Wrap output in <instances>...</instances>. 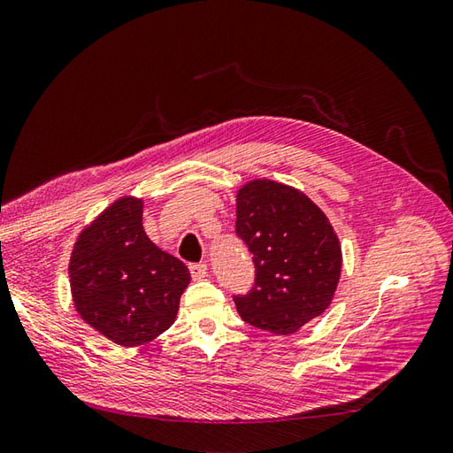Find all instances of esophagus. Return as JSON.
Listing matches in <instances>:
<instances>
[{
  "mask_svg": "<svg viewBox=\"0 0 453 453\" xmlns=\"http://www.w3.org/2000/svg\"><path fill=\"white\" fill-rule=\"evenodd\" d=\"M190 275L194 281H202L208 275V265L205 263H194V265H190Z\"/></svg>",
  "mask_w": 453,
  "mask_h": 453,
  "instance_id": "34e87169",
  "label": "esophagus"
}]
</instances>
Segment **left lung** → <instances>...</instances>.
<instances>
[{
	"mask_svg": "<svg viewBox=\"0 0 453 453\" xmlns=\"http://www.w3.org/2000/svg\"><path fill=\"white\" fill-rule=\"evenodd\" d=\"M235 232L255 263L240 317L263 331L293 334L333 303L342 269L341 242L305 192L275 180L245 182L235 196Z\"/></svg>",
	"mask_w": 453,
	"mask_h": 453,
	"instance_id": "obj_1",
	"label": "left lung"
}]
</instances>
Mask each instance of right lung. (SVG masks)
Listing matches in <instances>:
<instances>
[{
	"label": "right lung",
	"mask_w": 453,
	"mask_h": 453,
	"mask_svg": "<svg viewBox=\"0 0 453 453\" xmlns=\"http://www.w3.org/2000/svg\"><path fill=\"white\" fill-rule=\"evenodd\" d=\"M144 200L120 196L81 229L69 259L79 317L120 347H141L176 320L190 271L150 242Z\"/></svg>",
	"instance_id": "obj_1"
}]
</instances>
